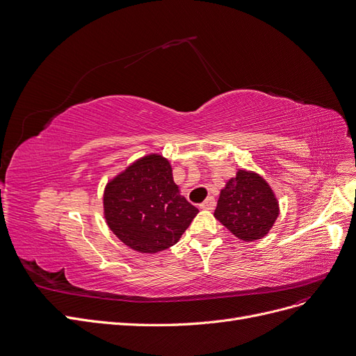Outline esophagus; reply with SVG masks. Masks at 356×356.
Here are the masks:
<instances>
[{
  "mask_svg": "<svg viewBox=\"0 0 356 356\" xmlns=\"http://www.w3.org/2000/svg\"><path fill=\"white\" fill-rule=\"evenodd\" d=\"M214 207H216V200L213 198V196H209V198H207L202 204H200L201 209H208V211H211V209H214Z\"/></svg>",
  "mask_w": 356,
  "mask_h": 356,
  "instance_id": "1",
  "label": "esophagus"
}]
</instances>
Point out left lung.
Returning a JSON list of instances; mask_svg holds the SVG:
<instances>
[{
	"label": "left lung",
	"mask_w": 356,
	"mask_h": 356,
	"mask_svg": "<svg viewBox=\"0 0 356 356\" xmlns=\"http://www.w3.org/2000/svg\"><path fill=\"white\" fill-rule=\"evenodd\" d=\"M279 213V201L266 179L238 170L221 189L214 217L236 238L254 242L270 232Z\"/></svg>",
	"instance_id": "1"
}]
</instances>
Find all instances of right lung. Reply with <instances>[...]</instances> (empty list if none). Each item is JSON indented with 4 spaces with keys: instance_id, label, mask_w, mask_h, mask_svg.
Returning a JSON list of instances; mask_svg holds the SVG:
<instances>
[{
    "instance_id": "right-lung-1",
    "label": "right lung",
    "mask_w": 356,
    "mask_h": 356,
    "mask_svg": "<svg viewBox=\"0 0 356 356\" xmlns=\"http://www.w3.org/2000/svg\"><path fill=\"white\" fill-rule=\"evenodd\" d=\"M198 213L180 195L170 161L160 154L131 163L104 191V217L110 230L142 254L177 243Z\"/></svg>"
}]
</instances>
